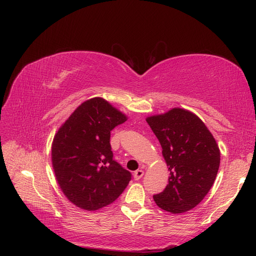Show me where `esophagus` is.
<instances>
[{"label":"esophagus","mask_w":256,"mask_h":256,"mask_svg":"<svg viewBox=\"0 0 256 256\" xmlns=\"http://www.w3.org/2000/svg\"><path fill=\"white\" fill-rule=\"evenodd\" d=\"M143 176H144V171L140 169V170L135 171V173H134V178H135L136 180H139Z\"/></svg>","instance_id":"1"}]
</instances>
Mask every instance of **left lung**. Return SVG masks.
<instances>
[{
	"mask_svg": "<svg viewBox=\"0 0 256 256\" xmlns=\"http://www.w3.org/2000/svg\"><path fill=\"white\" fill-rule=\"evenodd\" d=\"M170 171L156 206L172 214L194 208L210 190L220 166V150L198 116L180 108L146 118Z\"/></svg>",
	"mask_w": 256,
	"mask_h": 256,
	"instance_id": "left-lung-1",
	"label": "left lung"
}]
</instances>
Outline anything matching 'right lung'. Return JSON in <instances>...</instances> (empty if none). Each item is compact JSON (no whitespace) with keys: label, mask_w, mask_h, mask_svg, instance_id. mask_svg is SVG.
Returning <instances> with one entry per match:
<instances>
[{"label":"right lung","mask_w":256,"mask_h":256,"mask_svg":"<svg viewBox=\"0 0 256 256\" xmlns=\"http://www.w3.org/2000/svg\"><path fill=\"white\" fill-rule=\"evenodd\" d=\"M126 116L102 98L80 104L56 132L52 163L63 194L72 204L96 210L120 196L132 174L113 160L111 130Z\"/></svg>","instance_id":"add662e5"}]
</instances>
